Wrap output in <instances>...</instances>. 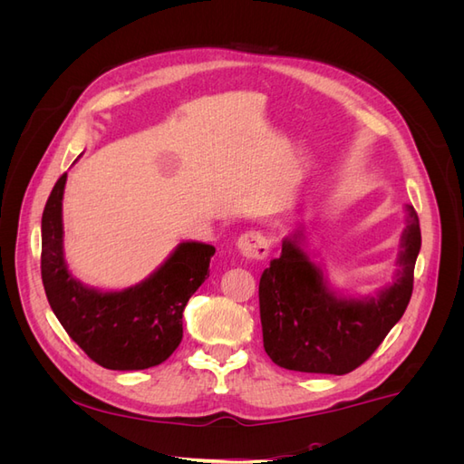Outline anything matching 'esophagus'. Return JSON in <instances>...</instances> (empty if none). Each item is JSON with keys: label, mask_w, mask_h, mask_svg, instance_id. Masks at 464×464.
<instances>
[{"label": "esophagus", "mask_w": 464, "mask_h": 464, "mask_svg": "<svg viewBox=\"0 0 464 464\" xmlns=\"http://www.w3.org/2000/svg\"><path fill=\"white\" fill-rule=\"evenodd\" d=\"M236 247L247 259H265L269 256V242L259 230H247L237 237Z\"/></svg>", "instance_id": "obj_1"}]
</instances>
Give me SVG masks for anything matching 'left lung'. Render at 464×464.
<instances>
[{
	"mask_svg": "<svg viewBox=\"0 0 464 464\" xmlns=\"http://www.w3.org/2000/svg\"><path fill=\"white\" fill-rule=\"evenodd\" d=\"M404 210L399 269L375 296L353 298L333 290L323 266L307 254L302 227L285 237L283 254L259 280L263 346L276 366L344 375L375 353L412 296L422 236L414 207Z\"/></svg>",
	"mask_w": 464,
	"mask_h": 464,
	"instance_id": "8db88e82",
	"label": "left lung"
}]
</instances>
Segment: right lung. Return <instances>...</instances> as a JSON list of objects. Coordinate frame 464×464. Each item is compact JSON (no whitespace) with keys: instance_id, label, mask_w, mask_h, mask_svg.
<instances>
[{"instance_id":"obj_1","label":"right lung","mask_w":464,"mask_h":464,"mask_svg":"<svg viewBox=\"0 0 464 464\" xmlns=\"http://www.w3.org/2000/svg\"><path fill=\"white\" fill-rule=\"evenodd\" d=\"M63 174L42 213V283L52 312L98 366L118 372L159 366L179 346L184 310L205 278L215 247L181 242L141 283L101 290L81 283L63 256Z\"/></svg>"}]
</instances>
